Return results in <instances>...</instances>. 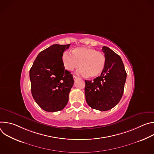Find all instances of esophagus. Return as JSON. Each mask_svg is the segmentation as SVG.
I'll list each match as a JSON object with an SVG mask.
<instances>
[{
    "label": "esophagus",
    "mask_w": 154,
    "mask_h": 154,
    "mask_svg": "<svg viewBox=\"0 0 154 154\" xmlns=\"http://www.w3.org/2000/svg\"><path fill=\"white\" fill-rule=\"evenodd\" d=\"M73 78H74V80H76V79H79V77H77V76H75V75H74V77H73Z\"/></svg>",
    "instance_id": "esophagus-1"
}]
</instances>
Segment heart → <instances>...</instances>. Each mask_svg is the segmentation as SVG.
<instances>
[{
    "label": "heart",
    "mask_w": 154,
    "mask_h": 154,
    "mask_svg": "<svg viewBox=\"0 0 154 154\" xmlns=\"http://www.w3.org/2000/svg\"><path fill=\"white\" fill-rule=\"evenodd\" d=\"M72 54L64 53L62 57L64 66L67 70L74 71L80 65L79 73L91 78L98 77L103 71L106 58L102 52L90 48L79 47L74 49Z\"/></svg>",
    "instance_id": "heart-1"
}]
</instances>
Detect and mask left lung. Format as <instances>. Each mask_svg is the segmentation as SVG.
<instances>
[{
	"mask_svg": "<svg viewBox=\"0 0 154 154\" xmlns=\"http://www.w3.org/2000/svg\"><path fill=\"white\" fill-rule=\"evenodd\" d=\"M105 67L100 76L85 80L86 101L93 109L107 111L115 106L124 93L127 73L119 55L106 46L102 47Z\"/></svg>",
	"mask_w": 154,
	"mask_h": 154,
	"instance_id": "left-lung-1",
	"label": "left lung"
}]
</instances>
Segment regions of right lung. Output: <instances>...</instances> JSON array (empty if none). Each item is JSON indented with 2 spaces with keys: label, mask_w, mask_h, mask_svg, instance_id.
<instances>
[{
  "label": "right lung",
  "mask_w": 154,
  "mask_h": 154,
  "mask_svg": "<svg viewBox=\"0 0 154 154\" xmlns=\"http://www.w3.org/2000/svg\"><path fill=\"white\" fill-rule=\"evenodd\" d=\"M69 45H54L41 51L30 70L31 91L36 103L48 112L60 111L67 105L73 75L64 69L63 52Z\"/></svg>",
  "instance_id": "1"
}]
</instances>
